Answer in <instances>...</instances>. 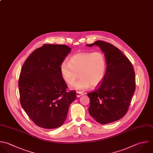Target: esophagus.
I'll use <instances>...</instances> for the list:
<instances>
[{
    "instance_id": "esophagus-1",
    "label": "esophagus",
    "mask_w": 153,
    "mask_h": 153,
    "mask_svg": "<svg viewBox=\"0 0 153 153\" xmlns=\"http://www.w3.org/2000/svg\"><path fill=\"white\" fill-rule=\"evenodd\" d=\"M84 94V93H81V92H79V91H76V96L78 97H80L81 96H82Z\"/></svg>"
}]
</instances>
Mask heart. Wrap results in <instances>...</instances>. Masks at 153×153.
I'll list each match as a JSON object with an SVG mask.
<instances>
[{
	"label": "heart",
	"mask_w": 153,
	"mask_h": 153,
	"mask_svg": "<svg viewBox=\"0 0 153 153\" xmlns=\"http://www.w3.org/2000/svg\"><path fill=\"white\" fill-rule=\"evenodd\" d=\"M60 73L63 80L72 85L75 88L84 90L99 85L103 80L106 70L107 61L105 54L100 51L79 53L72 56L69 63L63 62L60 66Z\"/></svg>",
	"instance_id": "b5f03b06"
}]
</instances>
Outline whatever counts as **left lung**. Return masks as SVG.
I'll use <instances>...</instances> for the list:
<instances>
[{
    "label": "left lung",
    "instance_id": "obj_1",
    "mask_svg": "<svg viewBox=\"0 0 153 153\" xmlns=\"http://www.w3.org/2000/svg\"><path fill=\"white\" fill-rule=\"evenodd\" d=\"M94 45L105 53L107 70L102 82L87 93L88 112L97 122L106 124L120 120L127 113L135 90V74L130 61L116 47L102 41L87 45Z\"/></svg>",
    "mask_w": 153,
    "mask_h": 153
}]
</instances>
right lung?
Here are the masks:
<instances>
[{
	"instance_id": "add662e5",
	"label": "right lung",
	"mask_w": 153,
	"mask_h": 153,
	"mask_svg": "<svg viewBox=\"0 0 153 153\" xmlns=\"http://www.w3.org/2000/svg\"><path fill=\"white\" fill-rule=\"evenodd\" d=\"M71 48L65 45L44 44L35 50L22 67L19 81L20 103L40 127L52 129L65 122L76 92L67 91L60 66Z\"/></svg>"
}]
</instances>
